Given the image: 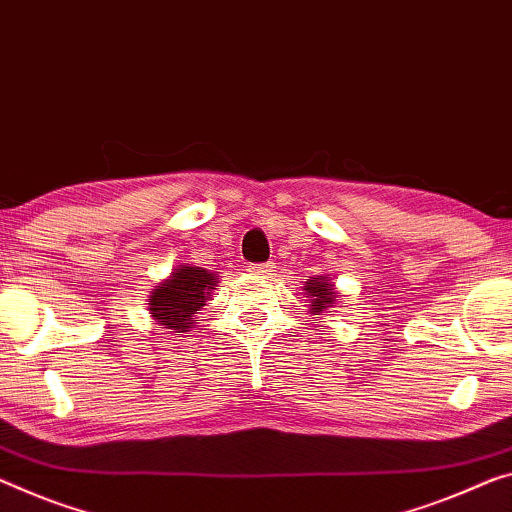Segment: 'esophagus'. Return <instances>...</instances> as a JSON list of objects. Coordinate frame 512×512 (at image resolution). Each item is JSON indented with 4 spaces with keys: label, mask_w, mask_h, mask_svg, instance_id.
<instances>
[{
    "label": "esophagus",
    "mask_w": 512,
    "mask_h": 512,
    "mask_svg": "<svg viewBox=\"0 0 512 512\" xmlns=\"http://www.w3.org/2000/svg\"><path fill=\"white\" fill-rule=\"evenodd\" d=\"M249 272L256 274V277H270L274 272V265L272 263H254L249 265Z\"/></svg>",
    "instance_id": "obj_1"
}]
</instances>
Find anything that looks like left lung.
Masks as SVG:
<instances>
[{
    "label": "left lung",
    "mask_w": 512,
    "mask_h": 512,
    "mask_svg": "<svg viewBox=\"0 0 512 512\" xmlns=\"http://www.w3.org/2000/svg\"><path fill=\"white\" fill-rule=\"evenodd\" d=\"M306 293L311 297V313L313 316H322V313H329V309L336 304V293L334 286L325 277H311L304 286Z\"/></svg>",
    "instance_id": "8db88e82"
}]
</instances>
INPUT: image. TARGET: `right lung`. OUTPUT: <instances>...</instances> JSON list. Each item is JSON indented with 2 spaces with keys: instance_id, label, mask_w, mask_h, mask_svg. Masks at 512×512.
<instances>
[{
  "instance_id": "add662e5",
  "label": "right lung",
  "mask_w": 512,
  "mask_h": 512,
  "mask_svg": "<svg viewBox=\"0 0 512 512\" xmlns=\"http://www.w3.org/2000/svg\"><path fill=\"white\" fill-rule=\"evenodd\" d=\"M215 283V274L203 267L180 265L167 281L155 286L148 311L164 329L190 332V327H194V313L206 304L208 290Z\"/></svg>"
}]
</instances>
